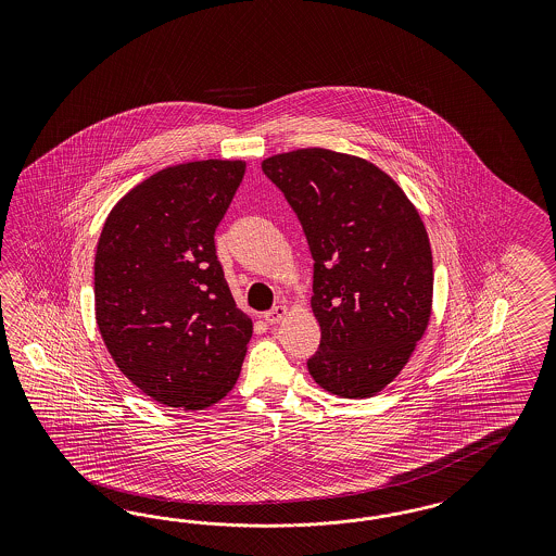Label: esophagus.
I'll return each mask as SVG.
<instances>
[{"instance_id": "34e87169", "label": "esophagus", "mask_w": 556, "mask_h": 556, "mask_svg": "<svg viewBox=\"0 0 556 556\" xmlns=\"http://www.w3.org/2000/svg\"><path fill=\"white\" fill-rule=\"evenodd\" d=\"M287 316V307L286 305H275L273 309H269L267 314H265V320L267 324H279V321L283 320Z\"/></svg>"}]
</instances>
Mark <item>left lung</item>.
I'll return each instance as SVG.
<instances>
[{
  "label": "left lung",
  "mask_w": 556,
  "mask_h": 556,
  "mask_svg": "<svg viewBox=\"0 0 556 556\" xmlns=\"http://www.w3.org/2000/svg\"><path fill=\"white\" fill-rule=\"evenodd\" d=\"M263 170L295 210L314 256L321 342L309 375L338 397L377 395L407 365L432 314L420 212L386 170L354 154L298 149L265 159Z\"/></svg>",
  "instance_id": "left-lung-1"
}]
</instances>
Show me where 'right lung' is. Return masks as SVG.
Wrapping results in <instances>:
<instances>
[{
	"instance_id": "right-lung-1",
	"label": "right lung",
	"mask_w": 556,
	"mask_h": 556,
	"mask_svg": "<svg viewBox=\"0 0 556 556\" xmlns=\"http://www.w3.org/2000/svg\"><path fill=\"white\" fill-rule=\"evenodd\" d=\"M244 161H193L132 187L96 251V320L118 369L154 402L205 409L238 381L253 320L236 307L214 235Z\"/></svg>"
}]
</instances>
